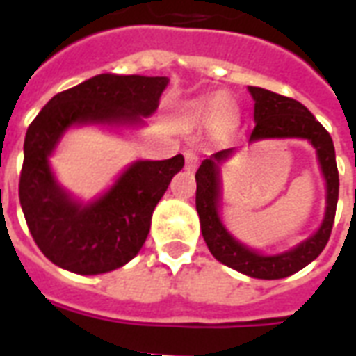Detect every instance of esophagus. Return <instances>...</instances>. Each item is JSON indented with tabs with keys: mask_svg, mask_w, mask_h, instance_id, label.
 <instances>
[{
	"mask_svg": "<svg viewBox=\"0 0 356 356\" xmlns=\"http://www.w3.org/2000/svg\"><path fill=\"white\" fill-rule=\"evenodd\" d=\"M184 162H186V170H195V166H197V155H195V151H184Z\"/></svg>",
	"mask_w": 356,
	"mask_h": 356,
	"instance_id": "34e87169",
	"label": "esophagus"
}]
</instances>
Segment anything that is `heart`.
I'll list each match as a JSON object with an SVG mask.
<instances>
[{
  "mask_svg": "<svg viewBox=\"0 0 356 356\" xmlns=\"http://www.w3.org/2000/svg\"><path fill=\"white\" fill-rule=\"evenodd\" d=\"M190 113H192V118L197 122H211L212 127L220 133H227L236 127L238 123L236 105L223 94H214V96L195 102Z\"/></svg>",
  "mask_w": 356,
  "mask_h": 356,
  "instance_id": "b5f03b06",
  "label": "heart"
}]
</instances>
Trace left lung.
Here are the masks:
<instances>
[{
  "label": "left lung",
  "mask_w": 356,
  "mask_h": 356,
  "mask_svg": "<svg viewBox=\"0 0 356 356\" xmlns=\"http://www.w3.org/2000/svg\"><path fill=\"white\" fill-rule=\"evenodd\" d=\"M254 99V127L249 142L264 138H305L314 145L327 186L325 216L320 229L290 251L262 254L249 249L229 233L220 218V166L234 153V147L222 149L201 162L195 172V209L200 214L201 233L214 259L222 264L254 279H282L303 270L318 259L331 236L338 203V168L331 134L312 116L309 108L292 97L249 86Z\"/></svg>",
  "instance_id": "8db88e82"
}]
</instances>
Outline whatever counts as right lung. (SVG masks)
I'll return each instance as SVG.
<instances>
[{
	"instance_id": "obj_1",
	"label": "right lung",
	"mask_w": 356,
	"mask_h": 356,
	"mask_svg": "<svg viewBox=\"0 0 356 356\" xmlns=\"http://www.w3.org/2000/svg\"><path fill=\"white\" fill-rule=\"evenodd\" d=\"M168 77L102 74L53 96L31 122L19 173V205L33 240L53 264L81 275L107 273L134 259L151 216L183 155L136 161L103 195L79 203L53 175L49 156L74 125H140L159 107Z\"/></svg>"
}]
</instances>
